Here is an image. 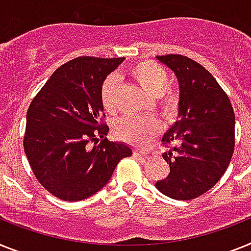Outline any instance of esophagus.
Masks as SVG:
<instances>
[{"instance_id":"34e87169","label":"esophagus","mask_w":251,"mask_h":251,"mask_svg":"<svg viewBox=\"0 0 251 251\" xmlns=\"http://www.w3.org/2000/svg\"><path fill=\"white\" fill-rule=\"evenodd\" d=\"M146 155H148V152H145V151L133 150V156H136V158H145Z\"/></svg>"}]
</instances>
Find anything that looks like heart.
I'll list each match as a JSON object with an SVG mask.
<instances>
[{
  "instance_id": "heart-1",
  "label": "heart",
  "mask_w": 251,
  "mask_h": 251,
  "mask_svg": "<svg viewBox=\"0 0 251 251\" xmlns=\"http://www.w3.org/2000/svg\"><path fill=\"white\" fill-rule=\"evenodd\" d=\"M136 83L150 96L156 97L161 115L172 121L178 115L181 99L176 90L169 88V75L167 70L154 61H141L129 70ZM118 97V78L109 75L103 80L100 91V101L106 113H115ZM114 132L121 140L129 144L145 146L156 137L160 132V124L152 117H126L114 123Z\"/></svg>"
}]
</instances>
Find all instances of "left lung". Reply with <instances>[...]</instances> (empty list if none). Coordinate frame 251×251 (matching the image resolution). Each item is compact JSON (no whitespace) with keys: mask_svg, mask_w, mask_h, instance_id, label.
Masks as SVG:
<instances>
[{"mask_svg":"<svg viewBox=\"0 0 251 251\" xmlns=\"http://www.w3.org/2000/svg\"><path fill=\"white\" fill-rule=\"evenodd\" d=\"M173 70L179 84L178 121L161 141L167 178L155 183L176 200H191L210 190L225 175L235 149V113L214 76L182 55L156 56Z\"/></svg>","mask_w":251,"mask_h":251,"instance_id":"1","label":"left lung"}]
</instances>
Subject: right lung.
Returning a JSON list of instances; mask_svg holds the SVG:
<instances>
[{"label":"right lung","mask_w":251,"mask_h":251,"mask_svg":"<svg viewBox=\"0 0 251 251\" xmlns=\"http://www.w3.org/2000/svg\"><path fill=\"white\" fill-rule=\"evenodd\" d=\"M124 57L80 56L50 76L29 105L24 151L38 182L65 201H80L100 191L132 149L106 138L100 91ZM100 144L90 149V142Z\"/></svg>","instance_id":"1"}]
</instances>
